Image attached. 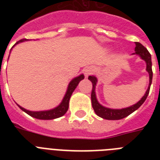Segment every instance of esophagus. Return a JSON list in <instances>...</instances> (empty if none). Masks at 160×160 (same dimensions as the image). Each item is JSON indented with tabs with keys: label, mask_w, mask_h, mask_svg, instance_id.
<instances>
[{
	"label": "esophagus",
	"mask_w": 160,
	"mask_h": 160,
	"mask_svg": "<svg viewBox=\"0 0 160 160\" xmlns=\"http://www.w3.org/2000/svg\"><path fill=\"white\" fill-rule=\"evenodd\" d=\"M94 71H95V70H94V68L93 67L87 68V69H85V75H86V76H88V75H91V74H92Z\"/></svg>",
	"instance_id": "34e87169"
}]
</instances>
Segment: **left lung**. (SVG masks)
<instances>
[{"label":"left lung","mask_w":160,"mask_h":160,"mask_svg":"<svg viewBox=\"0 0 160 160\" xmlns=\"http://www.w3.org/2000/svg\"><path fill=\"white\" fill-rule=\"evenodd\" d=\"M135 54L139 55L140 57L144 60H145L146 62L147 67L146 70L149 74V85L148 90H147L146 93L144 94L141 100H139V102L135 104V105H132L128 108H124V109H109V108H105V107L102 106L101 105L99 104V102L96 100V96H95V85L97 82V80L95 76H91L90 75L88 79L92 82V91H91V103H92V107L94 110H95V114H97L98 116L101 117L103 119H110V120H115V119H121L125 118L126 116L132 114L133 112L135 111L136 109H138L139 107L143 105V103L145 101L147 96L149 93V89H150V85L152 83V78H153V71H152V61H151V55L149 54L145 47H144L142 44L139 42H135Z\"/></svg>","instance_id":"1"}]
</instances>
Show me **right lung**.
I'll list each match as a JSON object with an SVG mask.
<instances>
[{
  "instance_id": "obj_1",
  "label": "right lung",
  "mask_w": 160,
  "mask_h": 160,
  "mask_svg": "<svg viewBox=\"0 0 160 160\" xmlns=\"http://www.w3.org/2000/svg\"><path fill=\"white\" fill-rule=\"evenodd\" d=\"M27 39H21V41H17L16 44H18L19 42H21V41H26ZM85 78V76L83 75H80V76L75 78L74 80H72L70 81V83L69 84V86H68V90L66 91V94H65V97L63 99L62 102L59 106H57L56 108L53 109H51V110H47V111H38V112H34V111H29L27 109H24L22 107H21L20 105H18L20 108H21L23 111H25L26 114H28L29 115H31V117H34L36 119H56V118H59V117L63 116L64 114L67 112L68 108H69V101H70V98L72 95L73 91L75 90V89L76 88V86L78 85L79 82L80 80H83Z\"/></svg>"
}]
</instances>
